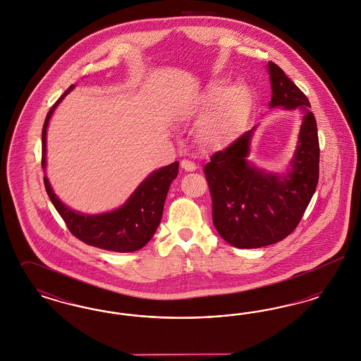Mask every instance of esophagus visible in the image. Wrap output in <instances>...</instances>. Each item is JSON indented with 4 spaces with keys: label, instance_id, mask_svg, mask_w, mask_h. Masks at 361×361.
Returning a JSON list of instances; mask_svg holds the SVG:
<instances>
[{
    "label": "esophagus",
    "instance_id": "esophagus-1",
    "mask_svg": "<svg viewBox=\"0 0 361 361\" xmlns=\"http://www.w3.org/2000/svg\"><path fill=\"white\" fill-rule=\"evenodd\" d=\"M181 168L185 171V172H193V171H196V164L195 162H192V161H189V159H183L181 161Z\"/></svg>",
    "mask_w": 361,
    "mask_h": 361
}]
</instances>
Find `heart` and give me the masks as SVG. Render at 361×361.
<instances>
[{
  "mask_svg": "<svg viewBox=\"0 0 361 361\" xmlns=\"http://www.w3.org/2000/svg\"><path fill=\"white\" fill-rule=\"evenodd\" d=\"M252 104V92L245 82L227 86L226 80H216L189 104L188 115L209 114L199 130L202 145L212 147L224 145L237 133Z\"/></svg>",
  "mask_w": 361,
  "mask_h": 361,
  "instance_id": "1",
  "label": "heart"
}]
</instances>
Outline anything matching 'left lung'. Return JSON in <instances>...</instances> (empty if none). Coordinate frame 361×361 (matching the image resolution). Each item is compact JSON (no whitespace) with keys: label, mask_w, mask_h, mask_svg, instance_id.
Masks as SVG:
<instances>
[{"label":"left lung","mask_w":361,"mask_h":361,"mask_svg":"<svg viewBox=\"0 0 361 361\" xmlns=\"http://www.w3.org/2000/svg\"><path fill=\"white\" fill-rule=\"evenodd\" d=\"M267 70L271 81L269 108L299 109L302 124L298 143L284 173L267 172L250 159L257 126L204 166L212 199V222L219 235L240 249L268 246L290 235L300 222L319 177V142L309 99L274 62Z\"/></svg>","instance_id":"obj_1"}]
</instances>
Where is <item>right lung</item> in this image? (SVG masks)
I'll return each instance as SVG.
<instances>
[{
  "mask_svg": "<svg viewBox=\"0 0 361 361\" xmlns=\"http://www.w3.org/2000/svg\"><path fill=\"white\" fill-rule=\"evenodd\" d=\"M74 89V85L58 99L52 105L43 124L42 131V168L46 171V137L47 127L52 112L66 94ZM178 174V162L159 168L150 173L131 193L123 206L103 214H82L71 209L58 199L52 190L51 184L44 176V187L54 207L68 224V228L74 237L90 246L118 253H130L142 249L153 238L157 227L159 226L164 204L173 180Z\"/></svg>",
  "mask_w": 361,
  "mask_h": 361,
  "instance_id": "obj_1",
  "label": "right lung"
}]
</instances>
